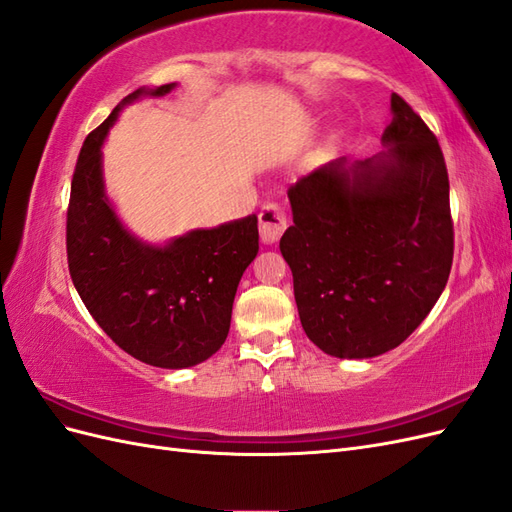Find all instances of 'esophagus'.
Returning <instances> with one entry per match:
<instances>
[{"label":"esophagus","instance_id":"34e87169","mask_svg":"<svg viewBox=\"0 0 512 512\" xmlns=\"http://www.w3.org/2000/svg\"><path fill=\"white\" fill-rule=\"evenodd\" d=\"M288 228V215L286 209L277 203H265L260 207L258 213V230H260V239L265 243H273L284 235V230Z\"/></svg>","mask_w":512,"mask_h":512}]
</instances>
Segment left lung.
<instances>
[{
  "label": "left lung",
  "instance_id": "left-lung-1",
  "mask_svg": "<svg viewBox=\"0 0 512 512\" xmlns=\"http://www.w3.org/2000/svg\"><path fill=\"white\" fill-rule=\"evenodd\" d=\"M386 153L324 164L288 188L280 250L305 335L339 359L397 348L436 305L453 267L455 230L438 138L391 98Z\"/></svg>",
  "mask_w": 512,
  "mask_h": 512
}]
</instances>
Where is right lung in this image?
<instances>
[{
	"label": "right lung",
	"instance_id": "1",
	"mask_svg": "<svg viewBox=\"0 0 512 512\" xmlns=\"http://www.w3.org/2000/svg\"><path fill=\"white\" fill-rule=\"evenodd\" d=\"M173 87L136 89L87 134L66 213L68 269L89 314L123 352L164 369L203 363L222 348L239 280L258 254L256 215L151 247L108 205L100 153L108 128L138 96Z\"/></svg>",
	"mask_w": 512,
	"mask_h": 512
}]
</instances>
